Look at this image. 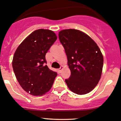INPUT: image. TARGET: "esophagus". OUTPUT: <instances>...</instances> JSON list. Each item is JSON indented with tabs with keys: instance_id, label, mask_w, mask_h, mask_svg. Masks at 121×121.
Masks as SVG:
<instances>
[{
	"instance_id": "esophagus-1",
	"label": "esophagus",
	"mask_w": 121,
	"mask_h": 121,
	"mask_svg": "<svg viewBox=\"0 0 121 121\" xmlns=\"http://www.w3.org/2000/svg\"><path fill=\"white\" fill-rule=\"evenodd\" d=\"M63 68H64V67H63V66H60V68L58 69V72H59V73H60V72H62V71Z\"/></svg>"
}]
</instances>
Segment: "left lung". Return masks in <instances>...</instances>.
<instances>
[{"label": "left lung", "instance_id": "left-lung-1", "mask_svg": "<svg viewBox=\"0 0 121 121\" xmlns=\"http://www.w3.org/2000/svg\"><path fill=\"white\" fill-rule=\"evenodd\" d=\"M71 76L65 82L71 91L82 95L93 90L101 78L103 57L95 41L83 32L67 29L59 33Z\"/></svg>", "mask_w": 121, "mask_h": 121}]
</instances>
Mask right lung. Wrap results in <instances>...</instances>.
I'll return each mask as SVG.
<instances>
[{
	"label": "right lung",
	"instance_id": "right-lung-1",
	"mask_svg": "<svg viewBox=\"0 0 121 121\" xmlns=\"http://www.w3.org/2000/svg\"><path fill=\"white\" fill-rule=\"evenodd\" d=\"M57 39L53 31L39 29L19 44L13 55L12 67L18 82L26 92L40 96L52 88L57 76L46 65V54Z\"/></svg>",
	"mask_w": 121,
	"mask_h": 121
}]
</instances>
